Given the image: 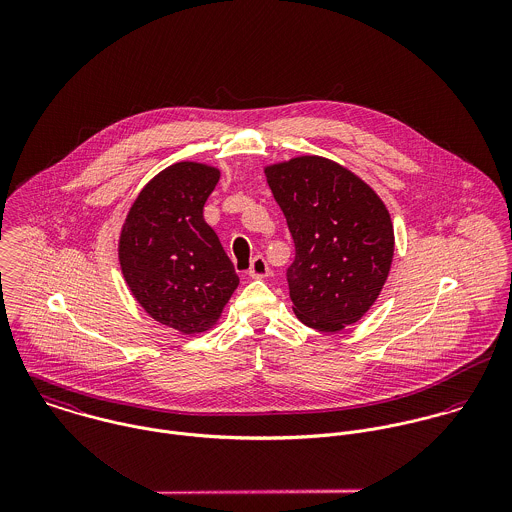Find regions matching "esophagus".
Wrapping results in <instances>:
<instances>
[{"mask_svg": "<svg viewBox=\"0 0 512 512\" xmlns=\"http://www.w3.org/2000/svg\"><path fill=\"white\" fill-rule=\"evenodd\" d=\"M270 274V266L266 262L264 256H256L252 262H250V270H248V276L250 278H266Z\"/></svg>", "mask_w": 512, "mask_h": 512, "instance_id": "1", "label": "esophagus"}]
</instances>
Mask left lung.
<instances>
[{
	"instance_id": "8db88e82",
	"label": "left lung",
	"mask_w": 512,
	"mask_h": 512,
	"mask_svg": "<svg viewBox=\"0 0 512 512\" xmlns=\"http://www.w3.org/2000/svg\"><path fill=\"white\" fill-rule=\"evenodd\" d=\"M295 244L293 313L311 329L357 323L388 278L394 228L380 197L347 167L301 155L264 169Z\"/></svg>"
}]
</instances>
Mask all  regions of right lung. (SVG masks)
Instances as JSON below:
<instances>
[{
  "label": "right lung",
  "instance_id": "add662e5",
  "mask_svg": "<svg viewBox=\"0 0 512 512\" xmlns=\"http://www.w3.org/2000/svg\"><path fill=\"white\" fill-rule=\"evenodd\" d=\"M219 177L205 163L169 165L142 189L120 234L118 258L130 292L149 317L183 335L211 329L238 286L203 217Z\"/></svg>",
  "mask_w": 512,
  "mask_h": 512
}]
</instances>
